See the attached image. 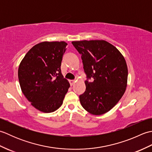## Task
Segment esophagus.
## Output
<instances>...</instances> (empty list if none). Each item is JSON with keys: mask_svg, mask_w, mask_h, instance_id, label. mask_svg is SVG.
<instances>
[{"mask_svg": "<svg viewBox=\"0 0 152 152\" xmlns=\"http://www.w3.org/2000/svg\"><path fill=\"white\" fill-rule=\"evenodd\" d=\"M69 83H70V85L71 86H72L74 84V83H75V81H74V80H69Z\"/></svg>", "mask_w": 152, "mask_h": 152, "instance_id": "obj_1", "label": "esophagus"}]
</instances>
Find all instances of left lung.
I'll return each instance as SVG.
<instances>
[{"label": "left lung", "instance_id": "left-lung-1", "mask_svg": "<svg viewBox=\"0 0 152 152\" xmlns=\"http://www.w3.org/2000/svg\"><path fill=\"white\" fill-rule=\"evenodd\" d=\"M72 44L81 55L87 76L86 91L80 95V103L90 114H105L125 91L128 70L125 58L105 40L73 41Z\"/></svg>", "mask_w": 152, "mask_h": 152}]
</instances>
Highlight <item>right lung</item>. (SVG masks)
Returning <instances> with one entry per match:
<instances>
[{
	"instance_id": "right-lung-1",
	"label": "right lung",
	"mask_w": 152,
	"mask_h": 152,
	"mask_svg": "<svg viewBox=\"0 0 152 152\" xmlns=\"http://www.w3.org/2000/svg\"><path fill=\"white\" fill-rule=\"evenodd\" d=\"M66 45L63 41L40 42L28 51L19 66L23 93L32 106L42 112L59 108L70 88L61 70Z\"/></svg>"
}]
</instances>
